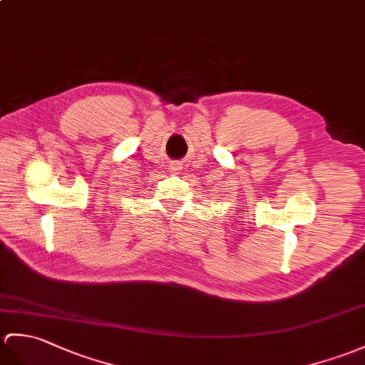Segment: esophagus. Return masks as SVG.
Returning <instances> with one entry per match:
<instances>
[{
    "label": "esophagus",
    "mask_w": 365,
    "mask_h": 365,
    "mask_svg": "<svg viewBox=\"0 0 365 365\" xmlns=\"http://www.w3.org/2000/svg\"><path fill=\"white\" fill-rule=\"evenodd\" d=\"M169 169H171V173H177L180 169V166L177 165V163H174V165H171V168H169Z\"/></svg>",
    "instance_id": "esophagus-1"
}]
</instances>
